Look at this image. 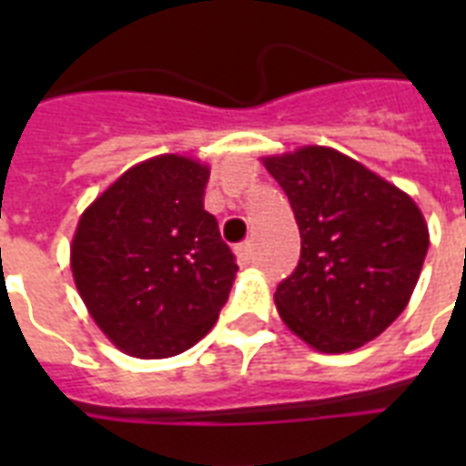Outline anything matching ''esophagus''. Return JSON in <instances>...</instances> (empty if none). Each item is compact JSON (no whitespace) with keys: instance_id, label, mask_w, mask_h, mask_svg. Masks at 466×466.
Segmentation results:
<instances>
[{"instance_id":"obj_1","label":"esophagus","mask_w":466,"mask_h":466,"mask_svg":"<svg viewBox=\"0 0 466 466\" xmlns=\"http://www.w3.org/2000/svg\"><path fill=\"white\" fill-rule=\"evenodd\" d=\"M237 258H239L241 266H251L254 261V247H251V241H244L237 247Z\"/></svg>"}]
</instances>
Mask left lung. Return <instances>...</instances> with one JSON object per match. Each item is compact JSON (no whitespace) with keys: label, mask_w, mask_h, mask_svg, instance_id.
<instances>
[{"label":"left lung","mask_w":466,"mask_h":466,"mask_svg":"<svg viewBox=\"0 0 466 466\" xmlns=\"http://www.w3.org/2000/svg\"><path fill=\"white\" fill-rule=\"evenodd\" d=\"M290 200L302 239L276 290L283 324L319 353L377 339L406 309L431 234L409 193L333 147L263 157Z\"/></svg>","instance_id":"8db88e82"}]
</instances>
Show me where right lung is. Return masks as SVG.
Listing matches in <instances>:
<instances>
[{
  "label": "right lung",
  "instance_id": "obj_1",
  "mask_svg": "<svg viewBox=\"0 0 466 466\" xmlns=\"http://www.w3.org/2000/svg\"><path fill=\"white\" fill-rule=\"evenodd\" d=\"M210 167L159 155L82 212L69 266L89 317L123 353L159 360L196 346L229 298L237 263L203 208Z\"/></svg>",
  "mask_w": 466,
  "mask_h": 466
}]
</instances>
